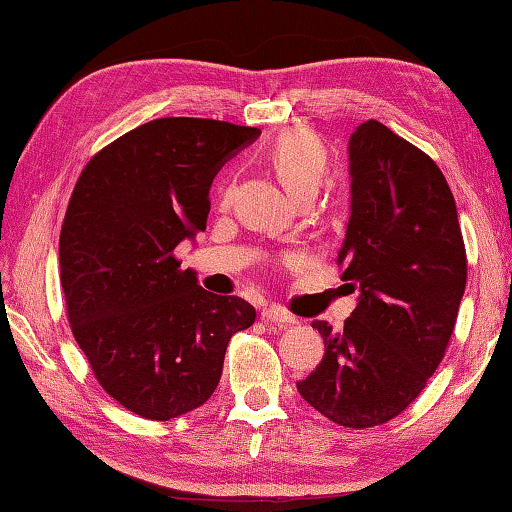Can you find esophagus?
I'll list each match as a JSON object with an SVG mask.
<instances>
[{
	"label": "esophagus",
	"instance_id": "34e87169",
	"mask_svg": "<svg viewBox=\"0 0 512 512\" xmlns=\"http://www.w3.org/2000/svg\"><path fill=\"white\" fill-rule=\"evenodd\" d=\"M262 319L266 323H273V325H279V328H288V325H295L297 319L292 317V314H288L286 310H281L277 306H270L262 312Z\"/></svg>",
	"mask_w": 512,
	"mask_h": 512
}]
</instances>
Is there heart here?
Returning a JSON list of instances; mask_svg holds the SVG:
<instances>
[{
	"mask_svg": "<svg viewBox=\"0 0 512 512\" xmlns=\"http://www.w3.org/2000/svg\"><path fill=\"white\" fill-rule=\"evenodd\" d=\"M266 158L295 200L314 198L328 176V151L308 132H288L277 138Z\"/></svg>",
	"mask_w": 512,
	"mask_h": 512,
	"instance_id": "obj_1",
	"label": "heart"
}]
</instances>
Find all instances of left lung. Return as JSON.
Masks as SVG:
<instances>
[{"label": "left lung", "mask_w": 512, "mask_h": 512, "mask_svg": "<svg viewBox=\"0 0 512 512\" xmlns=\"http://www.w3.org/2000/svg\"><path fill=\"white\" fill-rule=\"evenodd\" d=\"M350 220L336 264L358 288L341 332L314 321L325 354L303 400L341 427L405 411L436 372L458 319L466 253L453 193L424 151L378 121L354 129Z\"/></svg>", "instance_id": "8db88e82"}]
</instances>
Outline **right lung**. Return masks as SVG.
<instances>
[{
    "mask_svg": "<svg viewBox=\"0 0 512 512\" xmlns=\"http://www.w3.org/2000/svg\"><path fill=\"white\" fill-rule=\"evenodd\" d=\"M211 118H156L85 165L59 239L76 343L101 387L147 420L204 405L231 336L255 323L239 297L204 290L173 250L206 228L217 171L259 138Z\"/></svg>",
    "mask_w": 512,
    "mask_h": 512,
    "instance_id": "1",
    "label": "right lung"
}]
</instances>
